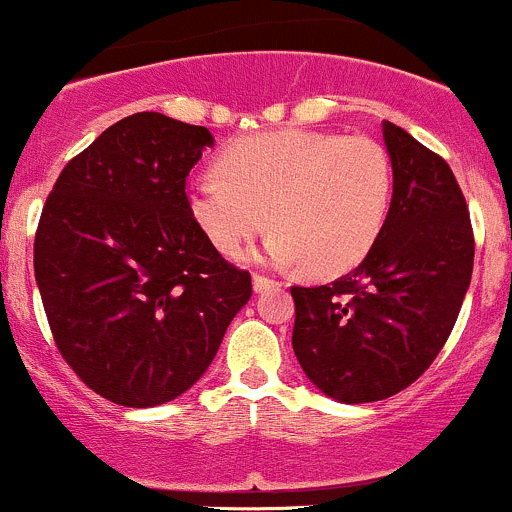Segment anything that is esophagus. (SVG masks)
Segmentation results:
<instances>
[{
  "label": "esophagus",
  "instance_id": "obj_1",
  "mask_svg": "<svg viewBox=\"0 0 512 512\" xmlns=\"http://www.w3.org/2000/svg\"><path fill=\"white\" fill-rule=\"evenodd\" d=\"M273 286H278V281H273V278H268V276H254V291H256V293L268 291V288H273Z\"/></svg>",
  "mask_w": 512,
  "mask_h": 512
}]
</instances>
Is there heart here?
Masks as SVG:
<instances>
[{
    "mask_svg": "<svg viewBox=\"0 0 512 512\" xmlns=\"http://www.w3.org/2000/svg\"><path fill=\"white\" fill-rule=\"evenodd\" d=\"M216 166L191 181L186 206L224 254L271 224L268 261L331 278L371 254L386 226L393 169L371 136L263 131L226 146Z\"/></svg>",
    "mask_w": 512,
    "mask_h": 512,
    "instance_id": "heart-1",
    "label": "heart"
}]
</instances>
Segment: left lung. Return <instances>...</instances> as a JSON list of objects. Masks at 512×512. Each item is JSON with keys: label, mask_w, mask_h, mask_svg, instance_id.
<instances>
[{"label": "left lung", "mask_w": 512, "mask_h": 512, "mask_svg": "<svg viewBox=\"0 0 512 512\" xmlns=\"http://www.w3.org/2000/svg\"><path fill=\"white\" fill-rule=\"evenodd\" d=\"M393 169L386 226L356 271L293 286V353L308 381L341 403L396 396L426 373L455 326L475 241L450 166L383 121Z\"/></svg>", "instance_id": "8db88e82"}]
</instances>
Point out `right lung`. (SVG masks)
I'll return each instance as SVG.
<instances>
[{
  "label": "right lung",
  "mask_w": 512,
  "mask_h": 512,
  "mask_svg": "<svg viewBox=\"0 0 512 512\" xmlns=\"http://www.w3.org/2000/svg\"><path fill=\"white\" fill-rule=\"evenodd\" d=\"M206 126L156 111L116 121L59 174L34 239V276L59 353L106 401L151 408L206 373L251 276L186 206Z\"/></svg>",
  "instance_id": "add662e5"
}]
</instances>
